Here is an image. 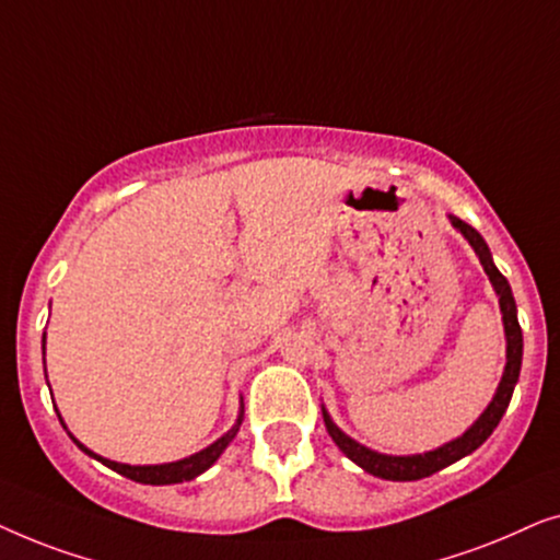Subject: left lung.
<instances>
[{
	"mask_svg": "<svg viewBox=\"0 0 560 560\" xmlns=\"http://www.w3.org/2000/svg\"><path fill=\"white\" fill-rule=\"evenodd\" d=\"M448 221L456 232L464 234V240L471 244V249L477 252L479 262H481V267H485V272H487L489 282H492L497 298H500L504 341H508V364H504L500 385H497V393L492 397V402L485 408V412H481V416L474 420V423L466 428L458 439L443 443V446L433 448V451H425V454L393 456V454H380V451L366 448L359 441L351 439V435L343 433L341 428L334 423L331 416H328V410L324 408V405H320L326 431L334 439L336 446H339L357 466H362L366 474H372V477H380V479L416 481V479L431 477V474L446 469V466H451V464H456L458 458L474 454V451H477L481 443L492 435L497 423L502 420L504 410H508V405L512 400V393H515L517 377H520V364H523V331H520V324H517V305H515V298H512L510 282L500 270H497L492 252H489L487 242L481 240V234L477 232V229L469 226L466 221L456 219V217H448Z\"/></svg>",
	"mask_w": 560,
	"mask_h": 560,
	"instance_id": "8db88e82",
	"label": "left lung"
}]
</instances>
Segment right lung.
Returning <instances> with one entry per match:
<instances>
[{
  "label": "right lung",
  "mask_w": 560,
  "mask_h": 560,
  "mask_svg": "<svg viewBox=\"0 0 560 560\" xmlns=\"http://www.w3.org/2000/svg\"><path fill=\"white\" fill-rule=\"evenodd\" d=\"M43 362H45V334H43ZM58 418H60V412H58ZM242 420H244V405H240V416H236V423L229 428V431L221 435V439L213 441L211 446H206L203 451H198V454L180 458V462H171V464H144V466L119 464V462H112V458H104V456L94 454V451L83 446L79 439H73V433H68V435H71L73 443L83 451V454H89L91 458H96V462H102L104 466H109L112 471H117V474H121V477H127V479H132V481H140V485H155V487H160V485H180V481H190V479H196L198 474H203L206 469H211V466L219 462V456L224 454L229 443L234 441V435L240 433ZM60 423H63V418H60ZM63 428H66V423H63Z\"/></svg>",
  "instance_id": "add662e5"
}]
</instances>
